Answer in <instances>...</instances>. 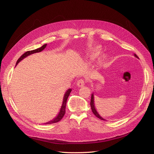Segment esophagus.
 Returning a JSON list of instances; mask_svg holds the SVG:
<instances>
[{"label":"esophagus","mask_w":154,"mask_h":154,"mask_svg":"<svg viewBox=\"0 0 154 154\" xmlns=\"http://www.w3.org/2000/svg\"><path fill=\"white\" fill-rule=\"evenodd\" d=\"M85 81L82 80V79H80V80H78L77 81V83H76V85L78 87H83V86L85 85Z\"/></svg>","instance_id":"1"}]
</instances>
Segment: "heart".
Instances as JSON below:
<instances>
[{
    "mask_svg": "<svg viewBox=\"0 0 154 154\" xmlns=\"http://www.w3.org/2000/svg\"><path fill=\"white\" fill-rule=\"evenodd\" d=\"M101 51V48L100 47H97L96 48H94V49H93L92 51V53H91V57L92 58H94L96 57H97V55H98L100 53ZM105 58V57H101V61H103V60Z\"/></svg>",
    "mask_w": 154,
    "mask_h": 154,
    "instance_id": "heart-1",
    "label": "heart"
}]
</instances>
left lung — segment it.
<instances>
[{
    "instance_id": "left-lung-1",
    "label": "left lung",
    "mask_w": 154,
    "mask_h": 154,
    "mask_svg": "<svg viewBox=\"0 0 154 154\" xmlns=\"http://www.w3.org/2000/svg\"><path fill=\"white\" fill-rule=\"evenodd\" d=\"M134 57H136L137 58H138V59H139L138 57H137V56L136 54H134ZM91 109H92V111L93 114H94L96 116L97 118H98L99 119H101V120H105V121L106 120V119H103V118L101 117V116L98 114V112H97V110H96V107H95V105H94V93H92V95H91Z\"/></svg>"
}]
</instances>
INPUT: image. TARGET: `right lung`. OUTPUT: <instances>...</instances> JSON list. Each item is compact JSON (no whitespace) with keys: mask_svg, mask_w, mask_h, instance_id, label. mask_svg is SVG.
<instances>
[{"mask_svg":"<svg viewBox=\"0 0 154 154\" xmlns=\"http://www.w3.org/2000/svg\"><path fill=\"white\" fill-rule=\"evenodd\" d=\"M46 46H47V44H44V45L42 46L41 48H38L36 49H35V50H32V51H27V52H26L24 54H23L21 57L18 58V60H17V62L16 63V66L19 63L21 60H22L24 58H25L26 57H28V56L32 54H34V53H39V52H41L42 51H43L45 48ZM72 89L71 88H69V89L66 91V92L64 94V96H63V101H62V106L61 108H60V112L58 114L57 116V117H55L53 119L51 120L50 122L46 123L45 124H52V123H57L59 121L61 120L62 119V118L63 117V116L65 114V113H66V103H67V98L68 97L70 94V93H71Z\"/></svg>","mask_w":154,"mask_h":154,"instance_id":"right-lung-1","label":"right lung"}]
</instances>
